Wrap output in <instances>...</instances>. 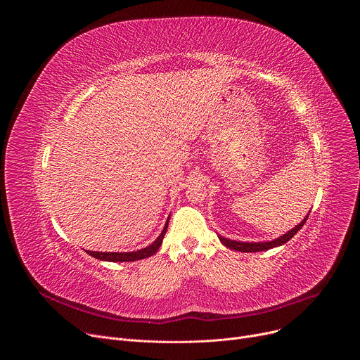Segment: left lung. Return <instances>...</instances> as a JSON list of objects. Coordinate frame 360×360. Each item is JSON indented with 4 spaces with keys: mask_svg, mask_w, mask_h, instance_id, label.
Here are the masks:
<instances>
[{
    "mask_svg": "<svg viewBox=\"0 0 360 360\" xmlns=\"http://www.w3.org/2000/svg\"><path fill=\"white\" fill-rule=\"evenodd\" d=\"M306 219H307V215H306V218H304L299 225H296L293 229H290V231L286 232L285 235H282V236H279V238H276V239H274V240H269V242H238V240H231V239L224 238V236H219V240H221L225 246H228V248H231V249H233V250H239V252H261V250L272 249V248H276V246H281V245L286 243V242H288L289 239H292L293 235H296V232L304 225Z\"/></svg>",
    "mask_w": 360,
    "mask_h": 360,
    "instance_id": "1",
    "label": "left lung"
}]
</instances>
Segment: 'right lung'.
I'll list each match as a JSON object with an SVG mask.
<instances>
[{
  "mask_svg": "<svg viewBox=\"0 0 360 360\" xmlns=\"http://www.w3.org/2000/svg\"><path fill=\"white\" fill-rule=\"evenodd\" d=\"M168 222H169V219L167 221V224H165L161 235L157 238V240L143 249H139L135 252H92V250H86V253L91 255L95 259L108 261V262H134V261L149 258V256L155 253L160 249V246L162 245V239L168 229Z\"/></svg>",
  "mask_w": 360,
  "mask_h": 360,
  "instance_id": "obj_1",
  "label": "right lung"
}]
</instances>
